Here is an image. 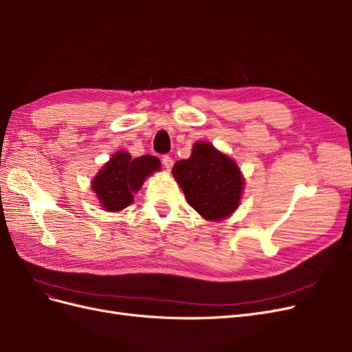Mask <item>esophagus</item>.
Instances as JSON below:
<instances>
[{"mask_svg": "<svg viewBox=\"0 0 352 352\" xmlns=\"http://www.w3.org/2000/svg\"><path fill=\"white\" fill-rule=\"evenodd\" d=\"M163 164H164V167H166L167 170L172 168V167H173V160H172V157L164 155V157H163Z\"/></svg>", "mask_w": 352, "mask_h": 352, "instance_id": "34e87169", "label": "esophagus"}]
</instances>
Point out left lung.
<instances>
[{"instance_id": "1", "label": "left lung", "mask_w": 352, "mask_h": 352, "mask_svg": "<svg viewBox=\"0 0 352 352\" xmlns=\"http://www.w3.org/2000/svg\"><path fill=\"white\" fill-rule=\"evenodd\" d=\"M173 176L188 204L206 220H223L239 206L243 177L238 164L208 142H197L192 154L173 166Z\"/></svg>"}]
</instances>
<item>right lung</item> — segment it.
Listing matches in <instances>:
<instances>
[{
	"instance_id": "1",
	"label": "right lung",
	"mask_w": 352,
	"mask_h": 352,
	"mask_svg": "<svg viewBox=\"0 0 352 352\" xmlns=\"http://www.w3.org/2000/svg\"><path fill=\"white\" fill-rule=\"evenodd\" d=\"M162 167L154 155L132 158L126 151L116 153L92 180V190L105 211H120L132 204L133 194L145 179Z\"/></svg>"
}]
</instances>
